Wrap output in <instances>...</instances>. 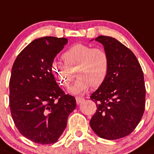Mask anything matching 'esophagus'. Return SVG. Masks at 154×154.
<instances>
[{
  "mask_svg": "<svg viewBox=\"0 0 154 154\" xmlns=\"http://www.w3.org/2000/svg\"><path fill=\"white\" fill-rule=\"evenodd\" d=\"M83 101H84V98L79 97H76V102H77V105L80 104V103H82V102H83Z\"/></svg>",
  "mask_w": 154,
  "mask_h": 154,
  "instance_id": "esophagus-1",
  "label": "esophagus"
}]
</instances>
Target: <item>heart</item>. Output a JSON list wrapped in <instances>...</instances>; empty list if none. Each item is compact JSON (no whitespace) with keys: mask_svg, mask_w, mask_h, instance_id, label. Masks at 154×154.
Instances as JSON below:
<instances>
[{"mask_svg":"<svg viewBox=\"0 0 154 154\" xmlns=\"http://www.w3.org/2000/svg\"><path fill=\"white\" fill-rule=\"evenodd\" d=\"M65 66L57 62L51 64V72L60 85L68 87L76 70L79 77L70 87L74 94H83L91 86L99 88L106 80L110 68L108 53L103 48L77 43L63 54Z\"/></svg>","mask_w":154,"mask_h":154,"instance_id":"heart-1","label":"heart"}]
</instances>
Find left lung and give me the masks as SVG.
Here are the masks:
<instances>
[{
	"label": "left lung",
	"mask_w": 154,
	"mask_h": 154,
	"mask_svg": "<svg viewBox=\"0 0 154 154\" xmlns=\"http://www.w3.org/2000/svg\"><path fill=\"white\" fill-rule=\"evenodd\" d=\"M95 40L108 53L110 68L106 81L91 95L97 110L90 125L101 138L118 140L130 134L143 115V72L134 53L116 39L101 35Z\"/></svg>",
	"instance_id": "1"
}]
</instances>
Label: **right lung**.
Returning a JSON list of instances; mask_svg holds the SVG:
<instances>
[{
  "label": "right lung",
  "mask_w": 154,
  "mask_h": 154,
  "mask_svg": "<svg viewBox=\"0 0 154 154\" xmlns=\"http://www.w3.org/2000/svg\"><path fill=\"white\" fill-rule=\"evenodd\" d=\"M67 38L43 37L31 42L14 60L9 81V107L20 134L42 145L63 133L76 100L57 83L51 64Z\"/></svg>",
  "instance_id": "right-lung-1"
}]
</instances>
